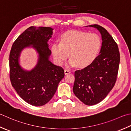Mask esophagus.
I'll use <instances>...</instances> for the list:
<instances>
[{
    "label": "esophagus",
    "instance_id": "esophagus-1",
    "mask_svg": "<svg viewBox=\"0 0 131 131\" xmlns=\"http://www.w3.org/2000/svg\"><path fill=\"white\" fill-rule=\"evenodd\" d=\"M64 72H65V75H67V74L71 73V71H70V70H69V69H65V70H64Z\"/></svg>",
    "mask_w": 131,
    "mask_h": 131
}]
</instances>
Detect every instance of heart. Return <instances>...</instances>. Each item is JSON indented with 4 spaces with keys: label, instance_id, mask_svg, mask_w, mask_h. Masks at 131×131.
Segmentation results:
<instances>
[{
    "label": "heart",
    "instance_id": "obj_1",
    "mask_svg": "<svg viewBox=\"0 0 131 131\" xmlns=\"http://www.w3.org/2000/svg\"><path fill=\"white\" fill-rule=\"evenodd\" d=\"M102 45L98 35L79 30H71L61 37L60 42H54L51 52L56 63L62 65L69 57L71 66L86 67L95 60Z\"/></svg>",
    "mask_w": 131,
    "mask_h": 131
}]
</instances>
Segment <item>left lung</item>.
Instances as JSON below:
<instances>
[{
  "mask_svg": "<svg viewBox=\"0 0 131 131\" xmlns=\"http://www.w3.org/2000/svg\"><path fill=\"white\" fill-rule=\"evenodd\" d=\"M86 27L98 29L102 36L100 54L90 65L75 71L73 92L75 95L88 106L103 100L116 82L120 63L118 46L103 27L94 24Z\"/></svg>",
  "mask_w": 131,
  "mask_h": 131,
  "instance_id": "left-lung-1",
  "label": "left lung"
}]
</instances>
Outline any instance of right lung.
Masks as SVG:
<instances>
[{
  "label": "right lung",
  "instance_id": "obj_1",
  "mask_svg": "<svg viewBox=\"0 0 131 131\" xmlns=\"http://www.w3.org/2000/svg\"><path fill=\"white\" fill-rule=\"evenodd\" d=\"M53 29L50 27H30L15 41L9 54L10 80L18 95L32 106H42L53 98L65 74L62 67L49 60L51 50L48 41ZM32 47L39 55L38 63L29 71L19 63L21 51Z\"/></svg>",
  "mask_w": 131,
  "mask_h": 131
}]
</instances>
